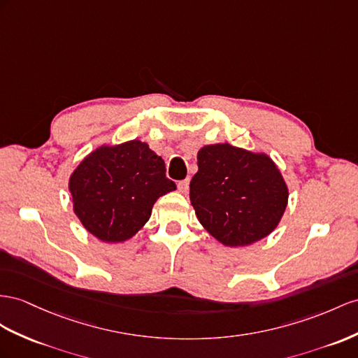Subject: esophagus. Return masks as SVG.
Segmentation results:
<instances>
[{
  "label": "esophagus",
  "instance_id": "1",
  "mask_svg": "<svg viewBox=\"0 0 358 358\" xmlns=\"http://www.w3.org/2000/svg\"><path fill=\"white\" fill-rule=\"evenodd\" d=\"M189 178H186V180H182V181H180L178 182V190L181 192V194H187V190H189Z\"/></svg>",
  "mask_w": 358,
  "mask_h": 358
}]
</instances>
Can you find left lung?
<instances>
[{"label":"left lung","mask_w":358,"mask_h":358,"mask_svg":"<svg viewBox=\"0 0 358 358\" xmlns=\"http://www.w3.org/2000/svg\"><path fill=\"white\" fill-rule=\"evenodd\" d=\"M190 203L198 221L225 246H248L269 236L287 207L289 189L268 154L230 143L198 151Z\"/></svg>","instance_id":"1"}]
</instances>
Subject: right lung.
<instances>
[{
    "mask_svg": "<svg viewBox=\"0 0 358 358\" xmlns=\"http://www.w3.org/2000/svg\"><path fill=\"white\" fill-rule=\"evenodd\" d=\"M176 189L166 178L164 160L137 139L101 145L69 178L74 213L107 243L131 239L150 219L155 201Z\"/></svg>",
    "mask_w": 358,
    "mask_h": 358,
    "instance_id": "obj_1",
    "label": "right lung"
}]
</instances>
